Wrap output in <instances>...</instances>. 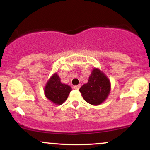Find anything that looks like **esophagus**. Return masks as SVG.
I'll use <instances>...</instances> for the list:
<instances>
[{
  "label": "esophagus",
  "mask_w": 150,
  "mask_h": 150,
  "mask_svg": "<svg viewBox=\"0 0 150 150\" xmlns=\"http://www.w3.org/2000/svg\"><path fill=\"white\" fill-rule=\"evenodd\" d=\"M80 87H81V85H75L73 87H74V89H79L80 88Z\"/></svg>",
  "instance_id": "34e87169"
}]
</instances>
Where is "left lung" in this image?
Masks as SVG:
<instances>
[{
	"mask_svg": "<svg viewBox=\"0 0 150 150\" xmlns=\"http://www.w3.org/2000/svg\"><path fill=\"white\" fill-rule=\"evenodd\" d=\"M111 89L109 80L102 72L94 68L89 77L88 82L80 87L79 91L89 104L99 105L108 97Z\"/></svg>",
	"mask_w": 150,
	"mask_h": 150,
	"instance_id": "left-lung-1",
	"label": "left lung"
}]
</instances>
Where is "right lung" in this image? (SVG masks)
<instances>
[{"instance_id": "add662e5", "label": "right lung", "mask_w": 150, "mask_h": 150, "mask_svg": "<svg viewBox=\"0 0 150 150\" xmlns=\"http://www.w3.org/2000/svg\"><path fill=\"white\" fill-rule=\"evenodd\" d=\"M71 90L70 86L61 83L60 77L55 73L46 84L44 92L46 97L50 101L61 105L66 100Z\"/></svg>"}]
</instances>
